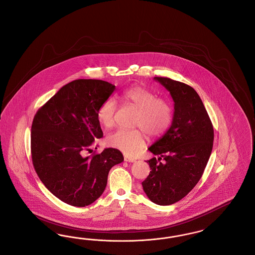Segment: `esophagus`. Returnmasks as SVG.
Masks as SVG:
<instances>
[{"label":"esophagus","instance_id":"obj_1","mask_svg":"<svg viewBox=\"0 0 255 255\" xmlns=\"http://www.w3.org/2000/svg\"><path fill=\"white\" fill-rule=\"evenodd\" d=\"M124 161H126V162H130V163H132V162H134L135 160L133 158H131V157H129V156H127V155H124Z\"/></svg>","mask_w":255,"mask_h":255}]
</instances>
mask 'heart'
Masks as SVG:
<instances>
[{"mask_svg":"<svg viewBox=\"0 0 255 255\" xmlns=\"http://www.w3.org/2000/svg\"><path fill=\"white\" fill-rule=\"evenodd\" d=\"M120 100L137 109L134 126L140 128L119 129L106 137V144L126 155H135L146 144L144 131L153 137L167 132L172 122V109L167 101L157 98L153 92L140 86L125 89ZM116 110L117 105L112 98L105 100L97 109L99 123L106 128L112 127Z\"/></svg>","mask_w":255,"mask_h":255,"instance_id":"1","label":"heart"}]
</instances>
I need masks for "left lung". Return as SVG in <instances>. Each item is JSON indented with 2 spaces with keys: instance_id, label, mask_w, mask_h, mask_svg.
<instances>
[{
  "instance_id": "left-lung-1",
  "label": "left lung",
  "mask_w": 255,
  "mask_h": 255,
  "mask_svg": "<svg viewBox=\"0 0 255 255\" xmlns=\"http://www.w3.org/2000/svg\"><path fill=\"white\" fill-rule=\"evenodd\" d=\"M167 88L174 102L172 123L149 148L150 171L143 190L159 205L179 202L202 178L210 157L214 128L202 100L190 86L167 77H154Z\"/></svg>"
}]
</instances>
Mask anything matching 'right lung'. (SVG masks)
Listing matches in <instances>:
<instances>
[{
  "mask_svg": "<svg viewBox=\"0 0 255 255\" xmlns=\"http://www.w3.org/2000/svg\"><path fill=\"white\" fill-rule=\"evenodd\" d=\"M115 88L102 80H74L34 117L31 153L35 172L49 191L72 206L84 207L100 198L109 170L124 160L113 148L86 155L95 139L104 135L97 109Z\"/></svg>",
  "mask_w": 255,
  "mask_h": 255,
  "instance_id": "obj_1",
  "label": "right lung"
}]
</instances>
